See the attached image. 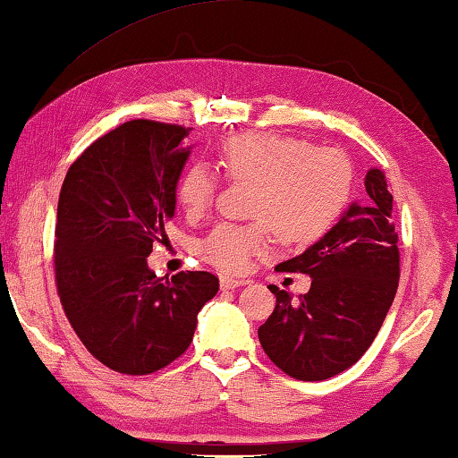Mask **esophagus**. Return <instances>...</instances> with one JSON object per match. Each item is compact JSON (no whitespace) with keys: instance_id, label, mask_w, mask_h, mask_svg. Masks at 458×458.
I'll use <instances>...</instances> for the list:
<instances>
[{"instance_id":"obj_1","label":"esophagus","mask_w":458,"mask_h":458,"mask_svg":"<svg viewBox=\"0 0 458 458\" xmlns=\"http://www.w3.org/2000/svg\"><path fill=\"white\" fill-rule=\"evenodd\" d=\"M243 284H247V280L229 278V276H223V278H221V288H223V290H233V288L243 286Z\"/></svg>"}]
</instances>
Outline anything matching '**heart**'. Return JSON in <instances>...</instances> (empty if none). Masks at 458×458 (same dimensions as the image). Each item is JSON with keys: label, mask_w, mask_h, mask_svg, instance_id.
I'll return each instance as SVG.
<instances>
[{"label": "heart", "mask_w": 458, "mask_h": 458, "mask_svg": "<svg viewBox=\"0 0 458 458\" xmlns=\"http://www.w3.org/2000/svg\"><path fill=\"white\" fill-rule=\"evenodd\" d=\"M219 164L231 180L253 182L247 213L250 225L223 223L200 243V256L223 272L237 274L269 243L306 245L320 239L347 205L353 168L336 148L272 131H247L227 138ZM216 176L205 164H191L178 180L176 197L186 215L199 216L211 207Z\"/></svg>", "instance_id": "obj_1"}]
</instances>
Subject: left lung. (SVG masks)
I'll list each match as a JSON object with an SVG mask.
<instances>
[{"label":"left lung","mask_w":458,"mask_h":458,"mask_svg":"<svg viewBox=\"0 0 458 458\" xmlns=\"http://www.w3.org/2000/svg\"><path fill=\"white\" fill-rule=\"evenodd\" d=\"M365 202H353L339 223L284 272L309 274L310 290L267 286L276 309L258 328L266 355L300 381H322L357 363L376 339L400 280V250L386 174H365Z\"/></svg>","instance_id":"obj_1"}]
</instances>
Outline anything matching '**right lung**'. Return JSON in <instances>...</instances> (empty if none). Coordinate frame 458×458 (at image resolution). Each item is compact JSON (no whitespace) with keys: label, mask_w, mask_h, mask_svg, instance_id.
<instances>
[{"label":"right lung","mask_w":458,"mask_h":458,"mask_svg":"<svg viewBox=\"0 0 458 458\" xmlns=\"http://www.w3.org/2000/svg\"><path fill=\"white\" fill-rule=\"evenodd\" d=\"M191 127L133 119L95 140L64 176L55 272L66 318L109 369L148 376L192 343L202 306L219 290L208 272L158 278L148 267L174 216Z\"/></svg>","instance_id":"add662e5"}]
</instances>
